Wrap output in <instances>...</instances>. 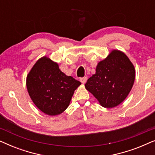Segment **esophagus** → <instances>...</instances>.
<instances>
[{"instance_id": "34e87169", "label": "esophagus", "mask_w": 155, "mask_h": 155, "mask_svg": "<svg viewBox=\"0 0 155 155\" xmlns=\"http://www.w3.org/2000/svg\"><path fill=\"white\" fill-rule=\"evenodd\" d=\"M87 77H84V78H80V82H82V84H84L85 83V82H87Z\"/></svg>"}]
</instances>
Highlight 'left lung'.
I'll return each instance as SVG.
<instances>
[{
  "instance_id": "1",
  "label": "left lung",
  "mask_w": 155,
  "mask_h": 155,
  "mask_svg": "<svg viewBox=\"0 0 155 155\" xmlns=\"http://www.w3.org/2000/svg\"><path fill=\"white\" fill-rule=\"evenodd\" d=\"M135 70L128 57L113 49L99 61L95 74L87 81L86 90L104 108L117 107L128 97L134 84Z\"/></svg>"
}]
</instances>
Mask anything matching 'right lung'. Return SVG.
I'll return each instance as SVG.
<instances>
[{
  "label": "right lung",
  "instance_id": "obj_1",
  "mask_svg": "<svg viewBox=\"0 0 155 155\" xmlns=\"http://www.w3.org/2000/svg\"><path fill=\"white\" fill-rule=\"evenodd\" d=\"M80 84V81L63 73L58 63L47 56L35 63L26 79L27 92L33 103L48 116L63 113Z\"/></svg>",
  "mask_w": 155,
  "mask_h": 155
}]
</instances>
